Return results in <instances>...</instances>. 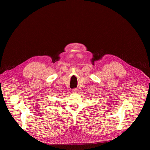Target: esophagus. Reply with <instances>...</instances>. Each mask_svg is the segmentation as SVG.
Returning a JSON list of instances; mask_svg holds the SVG:
<instances>
[{
    "mask_svg": "<svg viewBox=\"0 0 150 150\" xmlns=\"http://www.w3.org/2000/svg\"><path fill=\"white\" fill-rule=\"evenodd\" d=\"M78 91V90L77 88H74L72 91L73 93H76Z\"/></svg>",
    "mask_w": 150,
    "mask_h": 150,
    "instance_id": "obj_1",
    "label": "esophagus"
}]
</instances>
